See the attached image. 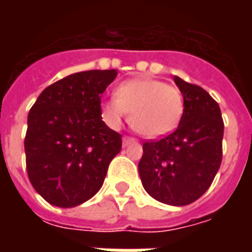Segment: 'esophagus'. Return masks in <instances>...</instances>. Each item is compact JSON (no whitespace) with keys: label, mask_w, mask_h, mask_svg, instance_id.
<instances>
[{"label":"esophagus","mask_w":252,"mask_h":252,"mask_svg":"<svg viewBox=\"0 0 252 252\" xmlns=\"http://www.w3.org/2000/svg\"><path fill=\"white\" fill-rule=\"evenodd\" d=\"M135 142H136V140H135V139H133V137H131V136H124V137H123V146H124V147H126L128 144H131V143H135Z\"/></svg>","instance_id":"34e87169"}]
</instances>
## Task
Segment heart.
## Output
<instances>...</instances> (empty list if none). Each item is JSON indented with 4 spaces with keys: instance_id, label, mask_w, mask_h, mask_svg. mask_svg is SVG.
Listing matches in <instances>:
<instances>
[{
    "instance_id": "1",
    "label": "heart",
    "mask_w": 252,
    "mask_h": 252,
    "mask_svg": "<svg viewBox=\"0 0 252 252\" xmlns=\"http://www.w3.org/2000/svg\"><path fill=\"white\" fill-rule=\"evenodd\" d=\"M185 110V99L180 89L153 78H135L121 82L115 97L101 105L105 123L119 128L129 113L132 128L148 139L173 132Z\"/></svg>"
}]
</instances>
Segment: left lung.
<instances>
[{"instance_id": "obj_1", "label": "left lung", "mask_w": 252, "mask_h": 252, "mask_svg": "<svg viewBox=\"0 0 252 252\" xmlns=\"http://www.w3.org/2000/svg\"><path fill=\"white\" fill-rule=\"evenodd\" d=\"M185 110L174 132L143 143L139 174L143 188L157 201L188 205L209 189L222 158L220 106L204 89L174 77Z\"/></svg>"}]
</instances>
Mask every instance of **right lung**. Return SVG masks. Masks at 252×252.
<instances>
[{
	"label": "right lung",
	"instance_id": "right-lung-1",
	"mask_svg": "<svg viewBox=\"0 0 252 252\" xmlns=\"http://www.w3.org/2000/svg\"><path fill=\"white\" fill-rule=\"evenodd\" d=\"M116 70L71 74L46 88L28 115L24 147L33 189L52 205L72 208L104 184L121 135L101 117V95Z\"/></svg>",
	"mask_w": 252,
	"mask_h": 252
}]
</instances>
